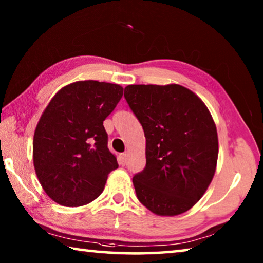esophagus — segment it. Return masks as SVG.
<instances>
[{"instance_id": "34e87169", "label": "esophagus", "mask_w": 263, "mask_h": 263, "mask_svg": "<svg viewBox=\"0 0 263 263\" xmlns=\"http://www.w3.org/2000/svg\"><path fill=\"white\" fill-rule=\"evenodd\" d=\"M118 161H119V164H121V166H125V163H126V153L119 154Z\"/></svg>"}]
</instances>
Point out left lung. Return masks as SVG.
I'll use <instances>...</instances> for the list:
<instances>
[{"mask_svg":"<svg viewBox=\"0 0 263 263\" xmlns=\"http://www.w3.org/2000/svg\"><path fill=\"white\" fill-rule=\"evenodd\" d=\"M124 97L144 128L146 166L133 176L137 197L158 216L193 208L215 175L218 136L210 111L180 84H130Z\"/></svg>","mask_w":263,"mask_h":263,"instance_id":"8db88e82","label":"left lung"}]
</instances>
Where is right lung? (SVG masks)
Instances as JSON below:
<instances>
[{
	"instance_id": "obj_1",
	"label": "right lung",
	"mask_w": 263,
	"mask_h": 263,
	"mask_svg": "<svg viewBox=\"0 0 263 263\" xmlns=\"http://www.w3.org/2000/svg\"><path fill=\"white\" fill-rule=\"evenodd\" d=\"M119 84L94 80L61 88L44 110L33 136V166L48 197L82 206L99 197L118 168L103 126L123 96Z\"/></svg>"
}]
</instances>
